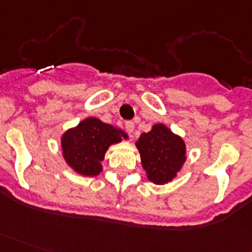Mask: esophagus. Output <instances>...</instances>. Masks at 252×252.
I'll use <instances>...</instances> for the list:
<instances>
[{
  "label": "esophagus",
  "instance_id": "1",
  "mask_svg": "<svg viewBox=\"0 0 252 252\" xmlns=\"http://www.w3.org/2000/svg\"><path fill=\"white\" fill-rule=\"evenodd\" d=\"M126 132L131 135L132 132H133V129H135V124H133V121H126Z\"/></svg>",
  "mask_w": 252,
  "mask_h": 252
}]
</instances>
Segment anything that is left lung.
Masks as SVG:
<instances>
[{
    "label": "left lung",
    "mask_w": 252,
    "mask_h": 252,
    "mask_svg": "<svg viewBox=\"0 0 252 252\" xmlns=\"http://www.w3.org/2000/svg\"><path fill=\"white\" fill-rule=\"evenodd\" d=\"M147 179L154 184L171 183L187 160L186 141L161 123L141 133L136 141Z\"/></svg>",
    "instance_id": "obj_1"
}]
</instances>
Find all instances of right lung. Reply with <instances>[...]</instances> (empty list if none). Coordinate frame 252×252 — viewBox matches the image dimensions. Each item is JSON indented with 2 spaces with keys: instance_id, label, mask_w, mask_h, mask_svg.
Wrapping results in <instances>:
<instances>
[{
  "instance_id": "1",
  "label": "right lung",
  "mask_w": 252,
  "mask_h": 252,
  "mask_svg": "<svg viewBox=\"0 0 252 252\" xmlns=\"http://www.w3.org/2000/svg\"><path fill=\"white\" fill-rule=\"evenodd\" d=\"M128 135L119 126L87 117L61 136V151L65 163L83 176H97L102 171V160L108 148Z\"/></svg>"
}]
</instances>
